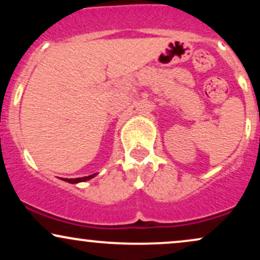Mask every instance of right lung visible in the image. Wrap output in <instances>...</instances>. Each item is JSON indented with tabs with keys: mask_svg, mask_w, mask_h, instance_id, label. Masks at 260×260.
Returning a JSON list of instances; mask_svg holds the SVG:
<instances>
[{
	"mask_svg": "<svg viewBox=\"0 0 260 260\" xmlns=\"http://www.w3.org/2000/svg\"><path fill=\"white\" fill-rule=\"evenodd\" d=\"M95 175H90V176H85V177H80V178H63V181L66 182H70V183H78V182H84V181H88L90 180V178L95 177Z\"/></svg>",
	"mask_w": 260,
	"mask_h": 260,
	"instance_id": "1",
	"label": "right lung"
}]
</instances>
